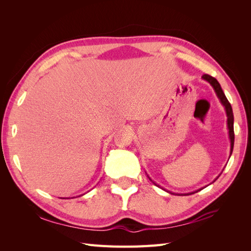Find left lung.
I'll return each mask as SVG.
<instances>
[{
    "mask_svg": "<svg viewBox=\"0 0 251 251\" xmlns=\"http://www.w3.org/2000/svg\"><path fill=\"white\" fill-rule=\"evenodd\" d=\"M203 79L207 80L210 85L212 86V88L215 89L216 93L218 95V97L220 98V100H221L222 104L225 107V110H226V114H227V126H228V130H229V138H230V142H231V149H230V155L232 153V150H233V143H234V132H233V113H232V108L231 105L228 101V100H227L223 90L221 88V86H220L219 81L215 78L210 76V75L208 74H204L202 76Z\"/></svg>",
    "mask_w": 251,
    "mask_h": 251,
    "instance_id": "obj_1",
    "label": "left lung"
}]
</instances>
